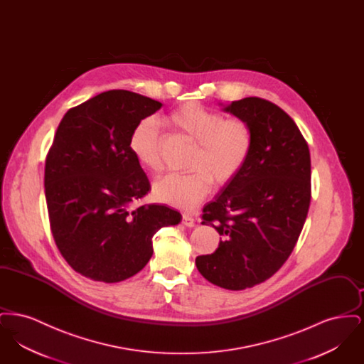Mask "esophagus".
Returning <instances> with one entry per match:
<instances>
[{
    "mask_svg": "<svg viewBox=\"0 0 364 364\" xmlns=\"http://www.w3.org/2000/svg\"><path fill=\"white\" fill-rule=\"evenodd\" d=\"M183 224L188 226V228H192V226L195 225V220H193V217L190 215V214H183Z\"/></svg>",
    "mask_w": 364,
    "mask_h": 364,
    "instance_id": "obj_1",
    "label": "esophagus"
}]
</instances>
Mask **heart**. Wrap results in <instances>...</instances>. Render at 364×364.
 Here are the masks:
<instances>
[{
  "label": "heart",
  "mask_w": 364,
  "mask_h": 364,
  "mask_svg": "<svg viewBox=\"0 0 364 364\" xmlns=\"http://www.w3.org/2000/svg\"><path fill=\"white\" fill-rule=\"evenodd\" d=\"M164 122L195 141V150L190 173L166 174L153 184V195L162 203L193 208L208 195L211 183L220 187L233 180L251 154L254 138L248 122L225 119L203 105H181ZM128 149L143 169L158 172L162 168L161 136L153 119H143L134 127Z\"/></svg>",
  "instance_id": "1"
}]
</instances>
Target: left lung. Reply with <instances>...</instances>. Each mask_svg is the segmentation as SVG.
I'll return each instance as SVG.
<instances>
[{
    "label": "left lung",
    "instance_id": "obj_1",
    "mask_svg": "<svg viewBox=\"0 0 364 364\" xmlns=\"http://www.w3.org/2000/svg\"><path fill=\"white\" fill-rule=\"evenodd\" d=\"M223 110L248 122L252 149L203 208L202 224L223 239L195 263L211 284L242 291L277 273L294 251L311 200V159L297 125L277 105L248 97Z\"/></svg>",
    "mask_w": 364,
    "mask_h": 364
}]
</instances>
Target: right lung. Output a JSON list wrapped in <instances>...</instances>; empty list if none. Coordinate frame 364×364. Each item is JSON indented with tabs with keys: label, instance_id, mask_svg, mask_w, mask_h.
Segmentation results:
<instances>
[{
	"label": "right lung",
	"instance_id": "right-lung-1",
	"mask_svg": "<svg viewBox=\"0 0 364 364\" xmlns=\"http://www.w3.org/2000/svg\"><path fill=\"white\" fill-rule=\"evenodd\" d=\"M162 104L127 90H110L70 109L45 165V196L53 237L70 267L85 277L119 282L153 255V236L177 225L165 205L135 206L151 190L128 149L140 120Z\"/></svg>",
	"mask_w": 364,
	"mask_h": 364
}]
</instances>
